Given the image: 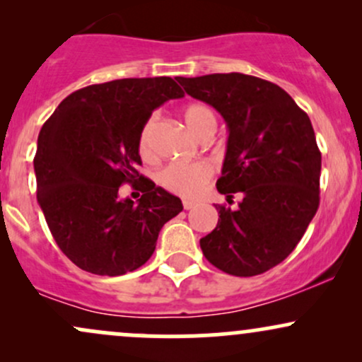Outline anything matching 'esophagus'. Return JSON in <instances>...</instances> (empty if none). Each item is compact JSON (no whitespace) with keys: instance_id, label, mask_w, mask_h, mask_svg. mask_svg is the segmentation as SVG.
Wrapping results in <instances>:
<instances>
[{"instance_id":"1","label":"esophagus","mask_w":362,"mask_h":362,"mask_svg":"<svg viewBox=\"0 0 362 362\" xmlns=\"http://www.w3.org/2000/svg\"><path fill=\"white\" fill-rule=\"evenodd\" d=\"M195 207V202H192V201H184V209H194Z\"/></svg>"}]
</instances>
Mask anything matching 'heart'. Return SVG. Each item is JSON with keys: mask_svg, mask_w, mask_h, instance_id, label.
<instances>
[{"mask_svg": "<svg viewBox=\"0 0 362 362\" xmlns=\"http://www.w3.org/2000/svg\"><path fill=\"white\" fill-rule=\"evenodd\" d=\"M185 126L192 132L195 138H201L209 129H216V115L209 107L204 103H192L187 105L182 112ZM155 126V119L146 120L143 129L139 132V153L143 158H151L153 155V143L151 132ZM213 175V168L202 161L195 163H172L165 167L158 175V182L161 187L170 190V192L182 195V197L194 199L201 195L207 182Z\"/></svg>", "mask_w": 362, "mask_h": 362, "instance_id": "b5f03b06", "label": "heart"}]
</instances>
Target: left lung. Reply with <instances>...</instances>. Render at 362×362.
<instances>
[{
	"label": "left lung",
	"mask_w": 362,
	"mask_h": 362,
	"mask_svg": "<svg viewBox=\"0 0 362 362\" xmlns=\"http://www.w3.org/2000/svg\"><path fill=\"white\" fill-rule=\"evenodd\" d=\"M177 81L190 97L221 114L226 155L216 187L238 207L216 204L218 224L201 238L202 253L219 271L262 274L296 248L320 204L322 155L306 112L281 86L242 73Z\"/></svg>",
	"instance_id": "left-lung-1"
}]
</instances>
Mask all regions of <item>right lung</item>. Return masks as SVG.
I'll return each instance as SVG.
<instances>
[{
    "label": "right lung",
    "mask_w": 362,
    "mask_h": 362,
    "mask_svg": "<svg viewBox=\"0 0 362 362\" xmlns=\"http://www.w3.org/2000/svg\"><path fill=\"white\" fill-rule=\"evenodd\" d=\"M177 80V78H175ZM168 76L124 78L66 97L37 139V201L62 253L83 271L122 276L146 264L163 224L184 209L141 165L139 132L153 110L184 97ZM141 181L144 195L118 197Z\"/></svg>",
    "instance_id": "obj_1"
}]
</instances>
